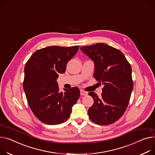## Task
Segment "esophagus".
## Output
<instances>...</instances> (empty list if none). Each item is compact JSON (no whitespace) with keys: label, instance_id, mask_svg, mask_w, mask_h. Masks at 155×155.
Segmentation results:
<instances>
[{"label":"esophagus","instance_id":"obj_1","mask_svg":"<svg viewBox=\"0 0 155 155\" xmlns=\"http://www.w3.org/2000/svg\"><path fill=\"white\" fill-rule=\"evenodd\" d=\"M80 95H84V96H85V95H88V93L85 91H84V90H80Z\"/></svg>","mask_w":155,"mask_h":155}]
</instances>
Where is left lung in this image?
<instances>
[{
  "label": "left lung",
  "mask_w": 155,
  "mask_h": 155,
  "mask_svg": "<svg viewBox=\"0 0 155 155\" xmlns=\"http://www.w3.org/2000/svg\"><path fill=\"white\" fill-rule=\"evenodd\" d=\"M80 50L95 63L94 78L104 85L100 97L88 95L94 103L88 110L90 119L100 125L118 120L125 113L133 88L131 67L120 50L105 44L81 47Z\"/></svg>",
  "instance_id": "1"
}]
</instances>
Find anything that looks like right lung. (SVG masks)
Instances as JSON below:
<instances>
[{
    "label": "right lung",
    "instance_id": "obj_1",
    "mask_svg": "<svg viewBox=\"0 0 155 155\" xmlns=\"http://www.w3.org/2000/svg\"><path fill=\"white\" fill-rule=\"evenodd\" d=\"M78 48V45L47 47L36 50L25 64L23 87L28 104L34 115L45 124L65 122L79 98L78 87L60 92L57 81Z\"/></svg>",
    "mask_w": 155,
    "mask_h": 155
}]
</instances>
